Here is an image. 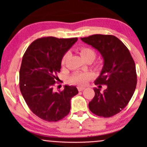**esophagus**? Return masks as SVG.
Wrapping results in <instances>:
<instances>
[{"label": "esophagus", "instance_id": "1", "mask_svg": "<svg viewBox=\"0 0 147 147\" xmlns=\"http://www.w3.org/2000/svg\"><path fill=\"white\" fill-rule=\"evenodd\" d=\"M78 88V90L79 91H83L84 89L86 88L85 87H83V86H78V88Z\"/></svg>", "mask_w": 147, "mask_h": 147}]
</instances>
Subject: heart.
Wrapping results in <instances>:
<instances>
[{
  "label": "heart",
  "instance_id": "heart-1",
  "mask_svg": "<svg viewBox=\"0 0 147 147\" xmlns=\"http://www.w3.org/2000/svg\"><path fill=\"white\" fill-rule=\"evenodd\" d=\"M79 54L81 57L85 61L95 59L96 57V52L93 49L89 47H81L79 48ZM69 57L68 52L63 55L61 59V65H64L66 63ZM93 77V75L90 72H76L70 76V81L72 83L77 84L79 85H85L89 80Z\"/></svg>",
  "mask_w": 147,
  "mask_h": 147
}]
</instances>
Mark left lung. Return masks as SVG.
<instances>
[{
  "label": "left lung",
  "instance_id": "8db88e82",
  "mask_svg": "<svg viewBox=\"0 0 147 147\" xmlns=\"http://www.w3.org/2000/svg\"><path fill=\"white\" fill-rule=\"evenodd\" d=\"M100 52L104 59L100 75L95 80V97L89 102L92 113L104 117L117 114L131 100L137 85L136 64L129 49L113 35L94 34L81 38ZM104 84L107 88L101 92Z\"/></svg>",
  "mask_w": 147,
  "mask_h": 147
}]
</instances>
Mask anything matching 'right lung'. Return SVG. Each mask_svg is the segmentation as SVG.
Masks as SVG:
<instances>
[{"mask_svg": "<svg viewBox=\"0 0 147 147\" xmlns=\"http://www.w3.org/2000/svg\"><path fill=\"white\" fill-rule=\"evenodd\" d=\"M77 38L43 37L33 41L25 51L19 72V86L28 107L48 122H57L70 111V100L78 93L76 86H65L55 92L63 55Z\"/></svg>", "mask_w": 147, "mask_h": 147, "instance_id": "add662e5", "label": "right lung"}]
</instances>
